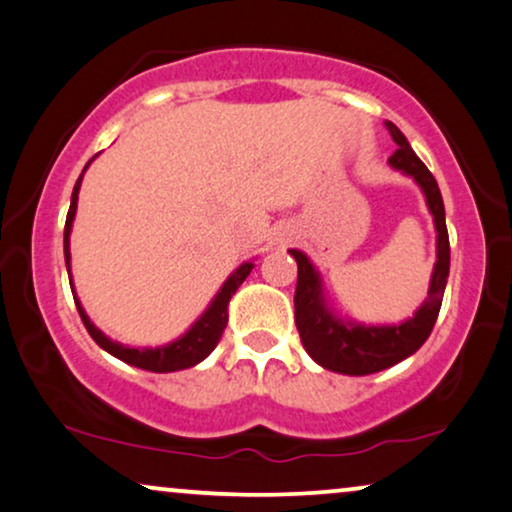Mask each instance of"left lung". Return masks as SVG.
I'll return each instance as SVG.
<instances>
[{"label":"left lung","mask_w":512,"mask_h":512,"mask_svg":"<svg viewBox=\"0 0 512 512\" xmlns=\"http://www.w3.org/2000/svg\"><path fill=\"white\" fill-rule=\"evenodd\" d=\"M386 128L398 145L388 163L400 173L414 177V182L426 196L435 231H438V262L433 267L428 297L419 306V311L400 325H360L337 318L327 309L323 283H320L318 271L313 269L309 257L299 250H288L297 260L295 323L306 353L325 370L353 374V377L386 370V367L410 358L414 351L421 349V344L431 335L435 320H438L449 276V236L445 224V203H442L438 182H435L431 170L424 166V161L414 154L400 128L391 121H386Z\"/></svg>","instance_id":"left-lung-1"}]
</instances>
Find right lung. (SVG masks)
Segmentation results:
<instances>
[{
    "mask_svg": "<svg viewBox=\"0 0 512 512\" xmlns=\"http://www.w3.org/2000/svg\"><path fill=\"white\" fill-rule=\"evenodd\" d=\"M93 161V159H91ZM88 161V163H91ZM86 163V168H88ZM84 168V173H86ZM84 173L79 175L77 185H74V192H72V201H70V210H67V220H65V264H67V274H70V231H72V222H74V213H77V199H79V187H81V177ZM255 264L252 262H243L241 267H238L234 274H231L224 285L217 292L213 302L206 311H203V316L196 320V323L189 327V330L182 335L180 339H175V342H170L166 346H156V349H131V346H124L119 342H112V339L102 335L91 323V318L86 316L84 306L77 297H74V304H77V311L81 320H84L88 335L93 337V342L100 346V349H105L107 353H112L114 358L124 360V363L133 365V367H140V370H149V372H177V370H187V367H194L196 363H201L203 358L210 356V351L215 349L217 342H220L224 327H227V306H229V299L234 292L238 290V285H241L248 274L252 271ZM72 278V274H70ZM72 285V281H70Z\"/></svg>",
    "mask_w": 512,
    "mask_h": 512,
    "instance_id": "obj_1",
    "label": "right lung"
}]
</instances>
